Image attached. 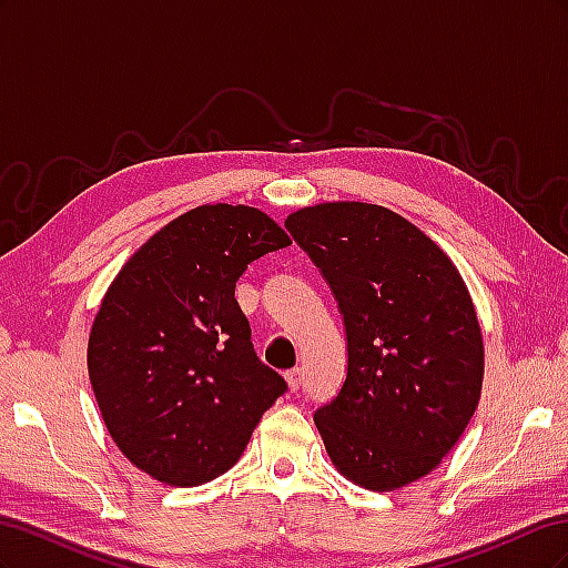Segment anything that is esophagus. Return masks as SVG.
<instances>
[{"mask_svg": "<svg viewBox=\"0 0 568 568\" xmlns=\"http://www.w3.org/2000/svg\"><path fill=\"white\" fill-rule=\"evenodd\" d=\"M284 379H286V384H288V390H298L301 388V382H303V372L296 367V369H288L286 374H284Z\"/></svg>", "mask_w": 568, "mask_h": 568, "instance_id": "34e87169", "label": "esophagus"}]
</instances>
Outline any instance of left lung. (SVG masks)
Segmentation results:
<instances>
[{
	"label": "left lung",
	"instance_id": "1",
	"mask_svg": "<svg viewBox=\"0 0 568 568\" xmlns=\"http://www.w3.org/2000/svg\"><path fill=\"white\" fill-rule=\"evenodd\" d=\"M286 227L322 270L348 336V374L315 412L341 476L388 493L432 474L471 422L484 334L459 270L384 205L326 201Z\"/></svg>",
	"mask_w": 568,
	"mask_h": 568
}]
</instances>
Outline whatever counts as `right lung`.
<instances>
[{
	"instance_id": "right-lung-1",
	"label": "right lung",
	"mask_w": 568,
	"mask_h": 568,
	"mask_svg": "<svg viewBox=\"0 0 568 568\" xmlns=\"http://www.w3.org/2000/svg\"><path fill=\"white\" fill-rule=\"evenodd\" d=\"M288 244L261 209L203 203L120 267L92 322L88 372L106 432L136 469L192 488L242 457L286 384L255 357L234 286Z\"/></svg>"
}]
</instances>
